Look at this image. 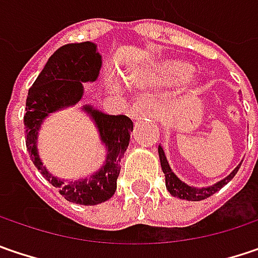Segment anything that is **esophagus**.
<instances>
[{
	"mask_svg": "<svg viewBox=\"0 0 258 258\" xmlns=\"http://www.w3.org/2000/svg\"><path fill=\"white\" fill-rule=\"evenodd\" d=\"M152 109H153V100L149 98H140L133 103V106L130 109V115H131V118L139 119L142 116H150Z\"/></svg>",
	"mask_w": 258,
	"mask_h": 258,
	"instance_id": "esophagus-1",
	"label": "esophagus"
}]
</instances>
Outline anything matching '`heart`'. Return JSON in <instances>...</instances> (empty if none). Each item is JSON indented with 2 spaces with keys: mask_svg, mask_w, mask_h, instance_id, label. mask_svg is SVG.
Returning <instances> with one entry per match:
<instances>
[{
  "mask_svg": "<svg viewBox=\"0 0 258 258\" xmlns=\"http://www.w3.org/2000/svg\"><path fill=\"white\" fill-rule=\"evenodd\" d=\"M189 71H191V66L188 62H185V61H169L160 69V76L166 80L178 82V80H184L189 74ZM188 89L191 92L197 90V83L189 82Z\"/></svg>",
  "mask_w": 258,
  "mask_h": 258,
  "instance_id": "obj_1",
  "label": "heart"
}]
</instances>
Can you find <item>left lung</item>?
<instances>
[{
    "label": "left lung",
    "instance_id": "8db88e82",
    "mask_svg": "<svg viewBox=\"0 0 258 258\" xmlns=\"http://www.w3.org/2000/svg\"><path fill=\"white\" fill-rule=\"evenodd\" d=\"M159 152V159H160V166H162V171L165 174V184H166V188L168 191L174 196V197H178V199H184V200H189V202H200V200H205L207 197L213 196L216 191H219L223 185H226L232 178L235 176V174L238 172L239 166H236L234 171L231 174L228 175L226 178H223L222 181L210 185V187H203V188H197V187H189L185 182H182L176 175L172 172L168 160H166V156H165V152L162 149V146H159L158 149Z\"/></svg>",
    "mask_w": 258,
    "mask_h": 258
}]
</instances>
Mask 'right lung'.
I'll list each match as a JSON object with an SVG mask.
<instances>
[{
    "instance_id": "add662e5",
    "label": "right lung",
    "mask_w": 258,
    "mask_h": 258,
    "mask_svg": "<svg viewBox=\"0 0 258 258\" xmlns=\"http://www.w3.org/2000/svg\"><path fill=\"white\" fill-rule=\"evenodd\" d=\"M100 67L102 55L93 42L64 45L49 56L26 99L24 128L30 159L43 178L59 189L64 199L76 205H99L114 196L133 121L125 115H106L90 105L83 106L84 112L95 121L102 143L106 146V159L98 172L77 181L56 178L43 166L38 153V133L48 115L80 102L83 83L95 82Z\"/></svg>"
}]
</instances>
